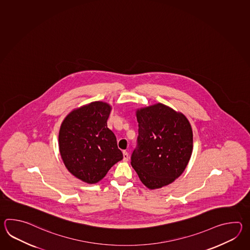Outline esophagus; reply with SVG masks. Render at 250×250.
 <instances>
[{"label": "esophagus", "instance_id": "esophagus-1", "mask_svg": "<svg viewBox=\"0 0 250 250\" xmlns=\"http://www.w3.org/2000/svg\"><path fill=\"white\" fill-rule=\"evenodd\" d=\"M128 158H129L128 153H127V151H123V161H127Z\"/></svg>", "mask_w": 250, "mask_h": 250}]
</instances>
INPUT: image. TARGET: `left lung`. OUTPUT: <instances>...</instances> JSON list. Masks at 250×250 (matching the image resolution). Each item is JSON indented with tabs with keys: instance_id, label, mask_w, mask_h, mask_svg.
Listing matches in <instances>:
<instances>
[{
	"instance_id": "left-lung-1",
	"label": "left lung",
	"mask_w": 250,
	"mask_h": 250,
	"mask_svg": "<svg viewBox=\"0 0 250 250\" xmlns=\"http://www.w3.org/2000/svg\"><path fill=\"white\" fill-rule=\"evenodd\" d=\"M138 136L131 165L150 189L166 186L179 178L193 148L190 124L182 113L163 104L137 111Z\"/></svg>"
}]
</instances>
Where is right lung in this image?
<instances>
[{"label":"right lung","mask_w":250,"mask_h":250,"mask_svg":"<svg viewBox=\"0 0 250 250\" xmlns=\"http://www.w3.org/2000/svg\"><path fill=\"white\" fill-rule=\"evenodd\" d=\"M111 106L93 102L69 113L62 123L59 149L64 165L75 177L94 184L123 158L116 137L107 127Z\"/></svg>","instance_id":"1"}]
</instances>
